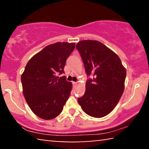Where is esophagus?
<instances>
[{
	"label": "esophagus",
	"instance_id": "esophagus-1",
	"mask_svg": "<svg viewBox=\"0 0 149 149\" xmlns=\"http://www.w3.org/2000/svg\"><path fill=\"white\" fill-rule=\"evenodd\" d=\"M73 85H74V86H76V85H77V82H73Z\"/></svg>",
	"mask_w": 149,
	"mask_h": 149
}]
</instances>
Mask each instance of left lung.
<instances>
[{
  "instance_id": "8db88e82",
  "label": "left lung",
  "mask_w": 149,
  "mask_h": 149,
  "mask_svg": "<svg viewBox=\"0 0 149 149\" xmlns=\"http://www.w3.org/2000/svg\"><path fill=\"white\" fill-rule=\"evenodd\" d=\"M77 49L84 62L85 72L93 79L85 84V92L77 101L90 116L102 118L112 112L124 91L126 70L119 56L98 41L84 40Z\"/></svg>"
}]
</instances>
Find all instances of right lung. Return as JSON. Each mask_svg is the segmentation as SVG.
Returning a JSON list of instances; mask_svg holds the SVG:
<instances>
[{"label":"right lung","mask_w":149,"mask_h":149,"mask_svg":"<svg viewBox=\"0 0 149 149\" xmlns=\"http://www.w3.org/2000/svg\"><path fill=\"white\" fill-rule=\"evenodd\" d=\"M75 46V42H66L48 45L25 68L21 77L23 94L32 112L40 118L58 116L70 97L72 84L57 74L64 73L65 61Z\"/></svg>","instance_id":"right-lung-1"}]
</instances>
